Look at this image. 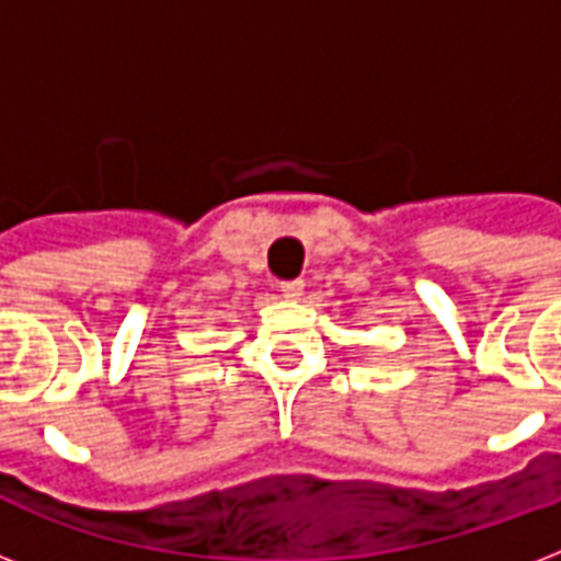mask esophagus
Listing matches in <instances>:
<instances>
[{"mask_svg": "<svg viewBox=\"0 0 561 561\" xmlns=\"http://www.w3.org/2000/svg\"><path fill=\"white\" fill-rule=\"evenodd\" d=\"M282 297L288 299V302H297V299H302V290H306V285L299 279H290V282H282L279 285Z\"/></svg>", "mask_w": 561, "mask_h": 561, "instance_id": "esophagus-1", "label": "esophagus"}]
</instances>
